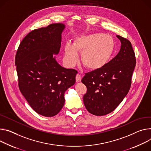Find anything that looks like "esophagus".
Returning a JSON list of instances; mask_svg holds the SVG:
<instances>
[{
  "label": "esophagus",
  "mask_w": 151,
  "mask_h": 151,
  "mask_svg": "<svg viewBox=\"0 0 151 151\" xmlns=\"http://www.w3.org/2000/svg\"><path fill=\"white\" fill-rule=\"evenodd\" d=\"M81 79H82V77H81V75L77 74L76 76V81L77 83H79V82H80L81 81Z\"/></svg>",
  "instance_id": "1"
}]
</instances>
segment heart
Masks as SVG:
<instances>
[{
	"label": "heart",
	"mask_w": 151,
	"mask_h": 151,
	"mask_svg": "<svg viewBox=\"0 0 151 151\" xmlns=\"http://www.w3.org/2000/svg\"><path fill=\"white\" fill-rule=\"evenodd\" d=\"M115 43L109 35L94 33L78 37L73 44L65 45V58L69 65L78 61V52L82 53L81 61L89 69L97 70L105 65L114 52Z\"/></svg>",
	"instance_id": "heart-1"
}]
</instances>
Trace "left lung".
<instances>
[{
    "label": "left lung",
    "instance_id": "left-lung-1",
    "mask_svg": "<svg viewBox=\"0 0 151 151\" xmlns=\"http://www.w3.org/2000/svg\"><path fill=\"white\" fill-rule=\"evenodd\" d=\"M121 42L117 55L103 67L86 73L81 81L87 88L83 101L87 111L95 116L113 111L128 94L136 64L130 41L116 35Z\"/></svg>",
    "mask_w": 151,
    "mask_h": 151
}]
</instances>
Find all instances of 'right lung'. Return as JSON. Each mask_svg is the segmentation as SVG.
<instances>
[{
	"instance_id": "add662e5",
	"label": "right lung",
	"mask_w": 151,
	"mask_h": 151,
	"mask_svg": "<svg viewBox=\"0 0 151 151\" xmlns=\"http://www.w3.org/2000/svg\"><path fill=\"white\" fill-rule=\"evenodd\" d=\"M63 23H52L30 32L16 52L19 88L38 114L57 115L64 106V93L76 82L78 71L64 68L53 57L58 53Z\"/></svg>"
}]
</instances>
